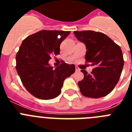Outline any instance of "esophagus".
<instances>
[{"instance_id":"34e87169","label":"esophagus","mask_w":132,"mask_h":132,"mask_svg":"<svg viewBox=\"0 0 132 132\" xmlns=\"http://www.w3.org/2000/svg\"><path fill=\"white\" fill-rule=\"evenodd\" d=\"M75 70H76V71H79V70H80V68H79L78 66H75Z\"/></svg>"}]
</instances>
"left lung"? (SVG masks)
I'll list each match as a JSON object with an SVG mask.
<instances>
[{"mask_svg": "<svg viewBox=\"0 0 132 132\" xmlns=\"http://www.w3.org/2000/svg\"><path fill=\"white\" fill-rule=\"evenodd\" d=\"M74 34L86 46V62L95 66L91 74L81 70L84 77L78 82L81 93L94 98L106 96L116 86L123 70L124 60L121 48L101 32L75 31Z\"/></svg>", "mask_w": 132, "mask_h": 132, "instance_id": "8db88e82", "label": "left lung"}]
</instances>
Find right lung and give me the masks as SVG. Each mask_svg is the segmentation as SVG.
I'll return each mask as SVG.
<instances>
[{
    "instance_id": "right-lung-1",
    "label": "right lung",
    "mask_w": 132,
    "mask_h": 132,
    "mask_svg": "<svg viewBox=\"0 0 132 132\" xmlns=\"http://www.w3.org/2000/svg\"><path fill=\"white\" fill-rule=\"evenodd\" d=\"M70 31L42 30L22 41L16 54V70L24 86L40 99H52L61 93L64 79L75 71L74 64L62 62L53 69L52 55H59L60 44Z\"/></svg>"
}]
</instances>
